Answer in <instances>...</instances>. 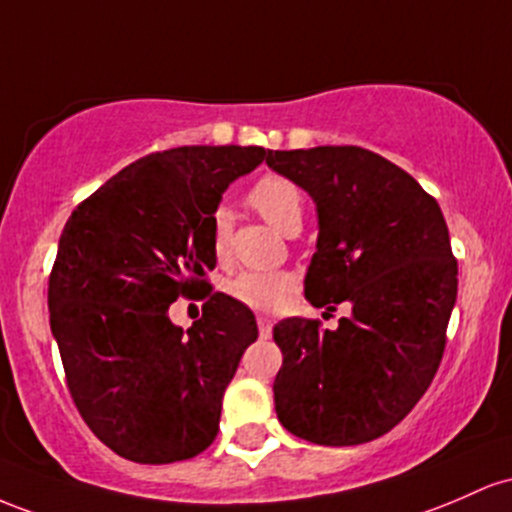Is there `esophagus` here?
<instances>
[{
  "instance_id": "obj_1",
  "label": "esophagus",
  "mask_w": 512,
  "mask_h": 512,
  "mask_svg": "<svg viewBox=\"0 0 512 512\" xmlns=\"http://www.w3.org/2000/svg\"><path fill=\"white\" fill-rule=\"evenodd\" d=\"M256 324H258V333H261V336H271V329H273L271 317H266V314H258Z\"/></svg>"
}]
</instances>
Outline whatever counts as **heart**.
Listing matches in <instances>:
<instances>
[{"instance_id":"1","label":"heart","mask_w":512,"mask_h":512,"mask_svg":"<svg viewBox=\"0 0 512 512\" xmlns=\"http://www.w3.org/2000/svg\"><path fill=\"white\" fill-rule=\"evenodd\" d=\"M251 205L258 215L278 232L290 237L302 229L304 200L300 188L278 174L261 176L249 193ZM229 249V212L225 208L212 215V251L217 261H225ZM227 295L258 312H275L292 300L297 290V278L287 271H244L227 280Z\"/></svg>"}]
</instances>
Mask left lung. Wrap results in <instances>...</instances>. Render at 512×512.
<instances>
[{
    "label": "left lung",
    "instance_id": "obj_1",
    "mask_svg": "<svg viewBox=\"0 0 512 512\" xmlns=\"http://www.w3.org/2000/svg\"><path fill=\"white\" fill-rule=\"evenodd\" d=\"M266 164L317 205L304 297L350 304L333 331L300 317L275 324V413L317 445L370 442L404 421L438 372L457 300L445 217L413 176L370 149H275Z\"/></svg>",
    "mask_w": 512,
    "mask_h": 512
}]
</instances>
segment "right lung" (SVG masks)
Instances as JSON below:
<instances>
[{
  "label": "right lung",
  "mask_w": 512,
  "mask_h": 512,
  "mask_svg": "<svg viewBox=\"0 0 512 512\" xmlns=\"http://www.w3.org/2000/svg\"><path fill=\"white\" fill-rule=\"evenodd\" d=\"M263 147H176L137 159L77 205L48 283L67 387L103 445L140 464L191 459L220 430L222 396L258 338L256 317L210 292L212 215ZM201 295L188 332L168 304Z\"/></svg>",
  "instance_id": "add662e5"
}]
</instances>
